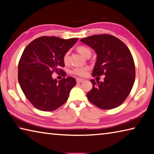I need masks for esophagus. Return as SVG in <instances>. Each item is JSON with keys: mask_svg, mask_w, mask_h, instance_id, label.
<instances>
[{"mask_svg": "<svg viewBox=\"0 0 154 154\" xmlns=\"http://www.w3.org/2000/svg\"><path fill=\"white\" fill-rule=\"evenodd\" d=\"M76 81H77V83H79L83 82V81H84L85 80H84L83 79H80V78H77V79H76Z\"/></svg>", "mask_w": 154, "mask_h": 154, "instance_id": "obj_1", "label": "esophagus"}]
</instances>
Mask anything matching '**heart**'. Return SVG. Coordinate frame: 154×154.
<instances>
[{
    "instance_id": "obj_1",
    "label": "heart",
    "mask_w": 154,
    "mask_h": 154,
    "mask_svg": "<svg viewBox=\"0 0 154 154\" xmlns=\"http://www.w3.org/2000/svg\"><path fill=\"white\" fill-rule=\"evenodd\" d=\"M78 51L83 55L84 57H85L89 53H91V51L89 49L85 47V46H80L78 47L77 49ZM69 51L66 52L64 55H63V61L65 63H67L69 62ZM89 71V68L87 67H75L73 70H72L71 73L77 75L79 77H85L87 74V72Z\"/></svg>"
}]
</instances>
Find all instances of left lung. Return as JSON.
I'll return each mask as SVG.
<instances>
[{
  "label": "left lung",
  "instance_id": "1",
  "mask_svg": "<svg viewBox=\"0 0 154 154\" xmlns=\"http://www.w3.org/2000/svg\"><path fill=\"white\" fill-rule=\"evenodd\" d=\"M81 41L97 54L92 76H105L103 82L91 79L93 88L87 93V98L102 109L119 106L128 97L135 81V64L130 51L119 38L107 34L90 36Z\"/></svg>",
  "mask_w": 154,
  "mask_h": 154
}]
</instances>
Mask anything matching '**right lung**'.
I'll return each mask as SVG.
<instances>
[{
	"instance_id": "right-lung-1",
	"label": "right lung",
	"mask_w": 154,
	"mask_h": 154,
	"mask_svg": "<svg viewBox=\"0 0 154 154\" xmlns=\"http://www.w3.org/2000/svg\"><path fill=\"white\" fill-rule=\"evenodd\" d=\"M77 40L45 36L35 39L24 50L18 67V80L26 97L38 109H57L65 103L71 90L76 85L73 77L57 81L52 74L61 71L66 76L60 69L65 66L63 55Z\"/></svg>"
}]
</instances>
